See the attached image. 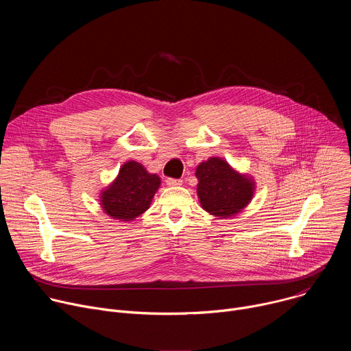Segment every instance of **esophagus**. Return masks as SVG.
I'll use <instances>...</instances> for the list:
<instances>
[{"label": "esophagus", "instance_id": "1", "mask_svg": "<svg viewBox=\"0 0 351 351\" xmlns=\"http://www.w3.org/2000/svg\"><path fill=\"white\" fill-rule=\"evenodd\" d=\"M182 180H179V179H167V184L169 186V187H178V186H182Z\"/></svg>", "mask_w": 351, "mask_h": 351}]
</instances>
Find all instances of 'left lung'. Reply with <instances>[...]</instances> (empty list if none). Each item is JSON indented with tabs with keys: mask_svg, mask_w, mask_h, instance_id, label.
<instances>
[{
	"mask_svg": "<svg viewBox=\"0 0 351 351\" xmlns=\"http://www.w3.org/2000/svg\"><path fill=\"white\" fill-rule=\"evenodd\" d=\"M199 206L217 219L243 213L252 203L257 183L250 175L237 171L221 157H210L195 168Z\"/></svg>",
	"mask_w": 351,
	"mask_h": 351,
	"instance_id": "obj_1",
	"label": "left lung"
}]
</instances>
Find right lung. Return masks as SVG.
I'll return each mask as SVG.
<instances>
[{"instance_id": "right-lung-1", "label": "right lung", "mask_w": 351, "mask_h": 351, "mask_svg": "<svg viewBox=\"0 0 351 351\" xmlns=\"http://www.w3.org/2000/svg\"><path fill=\"white\" fill-rule=\"evenodd\" d=\"M160 186L157 173H149L143 164L129 160L115 179L99 190V207L114 221L130 222L149 208Z\"/></svg>"}]
</instances>
